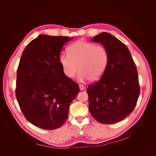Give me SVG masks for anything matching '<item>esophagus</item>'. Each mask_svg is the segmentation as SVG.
<instances>
[{
	"instance_id": "1",
	"label": "esophagus",
	"mask_w": 156,
	"mask_h": 156,
	"mask_svg": "<svg viewBox=\"0 0 156 156\" xmlns=\"http://www.w3.org/2000/svg\"><path fill=\"white\" fill-rule=\"evenodd\" d=\"M79 88H80V90H83L84 89V87L83 85H82V84H80Z\"/></svg>"
}]
</instances>
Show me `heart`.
<instances>
[{"instance_id": "heart-1", "label": "heart", "mask_w": 156, "mask_h": 156, "mask_svg": "<svg viewBox=\"0 0 156 156\" xmlns=\"http://www.w3.org/2000/svg\"><path fill=\"white\" fill-rule=\"evenodd\" d=\"M68 55L62 54L59 62L68 78H73L79 70L81 81L100 79L108 66L109 53L105 46L96 45L84 40H78L67 49Z\"/></svg>"}]
</instances>
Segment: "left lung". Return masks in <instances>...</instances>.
Instances as JSON below:
<instances>
[{"label": "left lung", "instance_id": "1", "mask_svg": "<svg viewBox=\"0 0 156 156\" xmlns=\"http://www.w3.org/2000/svg\"><path fill=\"white\" fill-rule=\"evenodd\" d=\"M109 53L105 73L88 87L89 111L98 122L115 124L133 111L140 94L137 70L128 48L110 33L101 32L92 39Z\"/></svg>", "mask_w": 156, "mask_h": 156}]
</instances>
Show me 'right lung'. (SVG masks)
<instances>
[{
	"label": "right lung",
	"mask_w": 156,
	"mask_h": 156,
	"mask_svg": "<svg viewBox=\"0 0 156 156\" xmlns=\"http://www.w3.org/2000/svg\"><path fill=\"white\" fill-rule=\"evenodd\" d=\"M73 37L40 35L21 55L16 95L26 119L44 129H55L66 120L78 84L66 76L59 62L63 45Z\"/></svg>",
	"instance_id": "1"
}]
</instances>
